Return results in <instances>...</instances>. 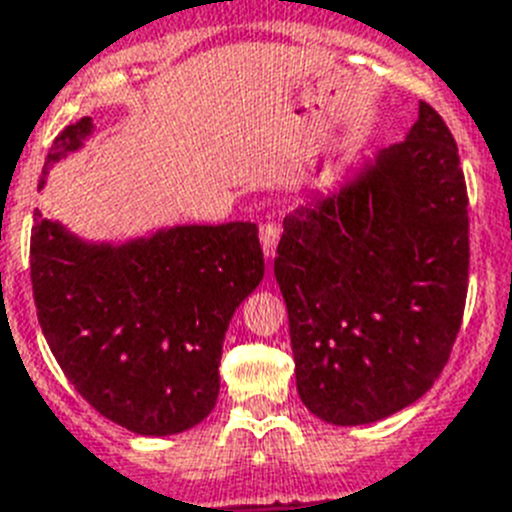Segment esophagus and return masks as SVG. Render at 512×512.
Wrapping results in <instances>:
<instances>
[{"mask_svg": "<svg viewBox=\"0 0 512 512\" xmlns=\"http://www.w3.org/2000/svg\"><path fill=\"white\" fill-rule=\"evenodd\" d=\"M278 239H280V229L275 227L273 222H265L260 227V245L262 252H265L267 260H273L275 250H278Z\"/></svg>", "mask_w": 512, "mask_h": 512, "instance_id": "obj_1", "label": "esophagus"}]
</instances>
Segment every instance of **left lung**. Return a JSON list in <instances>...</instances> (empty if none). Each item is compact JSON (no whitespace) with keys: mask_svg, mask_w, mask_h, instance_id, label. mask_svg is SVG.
Returning <instances> with one entry per match:
<instances>
[{"mask_svg":"<svg viewBox=\"0 0 512 512\" xmlns=\"http://www.w3.org/2000/svg\"><path fill=\"white\" fill-rule=\"evenodd\" d=\"M275 280L298 395L316 418L365 426L434 385L469 280L467 186L434 109L421 101L403 142L285 216Z\"/></svg>","mask_w":512,"mask_h":512,"instance_id":"1","label":"left lung"}]
</instances>
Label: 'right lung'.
Listing matches in <instances>:
<instances>
[{"mask_svg": "<svg viewBox=\"0 0 512 512\" xmlns=\"http://www.w3.org/2000/svg\"><path fill=\"white\" fill-rule=\"evenodd\" d=\"M94 130L84 117L55 137L38 188ZM30 275L45 342L81 398L135 434L173 436L214 411L229 321L265 260L252 222L178 224L117 242L35 211Z\"/></svg>", "mask_w": 512, "mask_h": 512, "instance_id": "right-lung-1", "label": "right lung"}]
</instances>
